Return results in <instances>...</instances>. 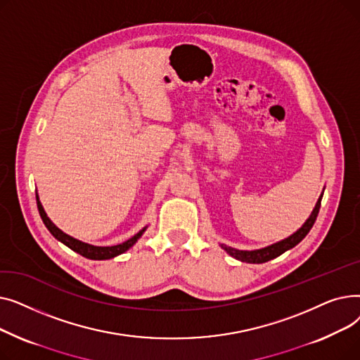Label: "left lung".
Segmentation results:
<instances>
[{"label": "left lung", "instance_id": "8db88e82", "mask_svg": "<svg viewBox=\"0 0 360 360\" xmlns=\"http://www.w3.org/2000/svg\"><path fill=\"white\" fill-rule=\"evenodd\" d=\"M321 200H323V194H321L319 200L316 201V205L315 209L312 212V214L309 216V219L305 221V224L302 226V228L293 233L292 236L283 239L274 245H270V247L267 248H262V250H257V251H239V250H235V248H231V247H226V245H221V248L228 252L229 255H232L233 258L239 259V261H243V262H250V264H261V262H267L278 255H281L283 252H286L288 250L296 247V245L304 239L309 231L312 229V226L316 220V216L319 213V207H321Z\"/></svg>", "mask_w": 360, "mask_h": 360}]
</instances>
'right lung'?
<instances>
[{"instance_id":"add662e5","label":"right lung","mask_w":360,"mask_h":360,"mask_svg":"<svg viewBox=\"0 0 360 360\" xmlns=\"http://www.w3.org/2000/svg\"><path fill=\"white\" fill-rule=\"evenodd\" d=\"M36 202H37V210H39V214L45 223V226L48 228V231L58 239L61 240L64 245H67L68 248H71L72 251L79 252L80 255L86 257V258H90V259H109V258H113L117 257L122 252H125L127 250H129L132 245H134L137 242V239L143 235V232L146 231V228L143 231H140L137 235H134L132 238H129L128 240L120 243V245H113V247H93V245H89V243H84L82 240H77L74 239L71 236H68L67 233H64L63 231H60L56 226L49 220V217L46 216L44 207L39 201V198L36 197Z\"/></svg>"}]
</instances>
